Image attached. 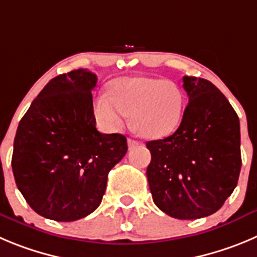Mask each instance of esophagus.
<instances>
[{
    "label": "esophagus",
    "mask_w": 257,
    "mask_h": 257,
    "mask_svg": "<svg viewBox=\"0 0 257 257\" xmlns=\"http://www.w3.org/2000/svg\"><path fill=\"white\" fill-rule=\"evenodd\" d=\"M138 145H140V142H138V141L132 140V138H128V146H129V148H133V147H136V146H138Z\"/></svg>",
    "instance_id": "34e87169"
}]
</instances>
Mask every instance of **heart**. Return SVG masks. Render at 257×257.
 I'll list each match as a JSON object with an SVG mask.
<instances>
[{
  "instance_id": "heart-1",
  "label": "heart",
  "mask_w": 257,
  "mask_h": 257,
  "mask_svg": "<svg viewBox=\"0 0 257 257\" xmlns=\"http://www.w3.org/2000/svg\"><path fill=\"white\" fill-rule=\"evenodd\" d=\"M185 105L183 90L175 82L150 77L116 80L109 92L97 95L95 116L105 131L115 132L129 115L132 125L147 138L171 134L181 121Z\"/></svg>"
}]
</instances>
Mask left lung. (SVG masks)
<instances>
[{"label":"left lung","instance_id":"1","mask_svg":"<svg viewBox=\"0 0 257 257\" xmlns=\"http://www.w3.org/2000/svg\"><path fill=\"white\" fill-rule=\"evenodd\" d=\"M189 102L181 124L164 140L150 141L147 179L153 201L177 219L217 212L233 193L241 171L236 111L212 82L184 76Z\"/></svg>","mask_w":257,"mask_h":257}]
</instances>
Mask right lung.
I'll return each instance as SVG.
<instances>
[{
  "label": "right lung",
  "mask_w": 257,
  "mask_h": 257,
  "mask_svg": "<svg viewBox=\"0 0 257 257\" xmlns=\"http://www.w3.org/2000/svg\"><path fill=\"white\" fill-rule=\"evenodd\" d=\"M87 69L59 74L45 85L20 120L11 165L31 209L57 222L91 214L105 194L109 171L128 151L123 134L96 129Z\"/></svg>",
  "instance_id": "add662e5"
}]
</instances>
